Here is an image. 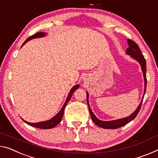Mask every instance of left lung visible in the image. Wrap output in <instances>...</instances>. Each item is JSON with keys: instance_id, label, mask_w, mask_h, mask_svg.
<instances>
[{"instance_id": "left-lung-1", "label": "left lung", "mask_w": 158, "mask_h": 158, "mask_svg": "<svg viewBox=\"0 0 158 158\" xmlns=\"http://www.w3.org/2000/svg\"><path fill=\"white\" fill-rule=\"evenodd\" d=\"M128 48H127V51H126L127 54L128 55H131V56L133 57V59L137 60L140 63V65H141V69H142L143 73V76H144V80H145V91H144V95H145V90H146V85H147L146 61H145V59L143 56V55L142 54L141 51H140L139 47H138L136 43L133 42V40L128 39ZM88 96L89 94L87 93V102L89 107V114H90L92 119H93V122L99 127H102L103 128H112V129H115V128H118L123 127V126H124L126 124H127L128 123H129L130 121H131L133 119H134L135 116L138 115V112H139L140 107H141L143 100V98L141 102H140V104H139V106H138L136 110H135L131 115L128 116V117L121 118V119H118V120H114V121H103L99 120L98 118L94 116L93 112L90 110V108H89V102H88Z\"/></svg>"}]
</instances>
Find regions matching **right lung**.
Wrapping results in <instances>:
<instances>
[{"label":"right lung","mask_w":158,"mask_h":158,"mask_svg":"<svg viewBox=\"0 0 158 158\" xmlns=\"http://www.w3.org/2000/svg\"><path fill=\"white\" fill-rule=\"evenodd\" d=\"M44 36H45L44 32H37L36 34H35V35L30 36V37L28 39H27L25 42L23 44L22 47H23V46L25 44L26 42H27L28 41L31 40V39L42 37H44ZM78 87H79V85H75L73 87V88L71 89V91H70L69 95H68L66 100H65V102L64 104V106H63L61 110H60V111L54 116V117L51 118L50 120L47 121H42V122H39V123H29V122H27V121L25 120H23H23L25 121V123H27L28 125L31 126V127H34L35 128H42V129H48V128H52L55 127L56 126L57 124H59V123L60 122V121H61L63 115H64V110L65 108V106H66L67 103L69 102L70 99H71L73 94L74 92L76 91V89L78 88Z\"/></svg>","instance_id":"obj_1"}]
</instances>
